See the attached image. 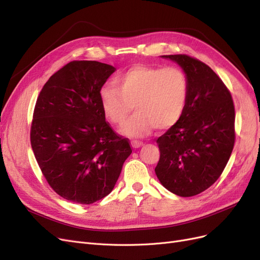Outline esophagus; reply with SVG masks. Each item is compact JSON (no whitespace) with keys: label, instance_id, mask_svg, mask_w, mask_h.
I'll return each instance as SVG.
<instances>
[{"label":"esophagus","instance_id":"34e87169","mask_svg":"<svg viewBox=\"0 0 260 260\" xmlns=\"http://www.w3.org/2000/svg\"><path fill=\"white\" fill-rule=\"evenodd\" d=\"M143 145V142H141V141H138V140H132L131 141V146L133 148H138L140 146Z\"/></svg>","mask_w":260,"mask_h":260}]
</instances>
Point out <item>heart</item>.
<instances>
[{
  "mask_svg": "<svg viewBox=\"0 0 260 260\" xmlns=\"http://www.w3.org/2000/svg\"><path fill=\"white\" fill-rule=\"evenodd\" d=\"M115 85L101 89L100 103L105 117L114 124H122L135 107L136 114L121 129L125 137L143 138L154 128L169 129L184 112L188 82L178 67L137 65L118 77Z\"/></svg>",
  "mask_w": 260,
  "mask_h": 260,
  "instance_id": "obj_1",
  "label": "heart"
}]
</instances>
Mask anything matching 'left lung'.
Listing matches in <instances>:
<instances>
[{"mask_svg": "<svg viewBox=\"0 0 260 260\" xmlns=\"http://www.w3.org/2000/svg\"><path fill=\"white\" fill-rule=\"evenodd\" d=\"M187 77L188 95L180 120L157 139L156 176L182 198L198 195L221 176L235 142V111L230 91L205 62L184 54L162 55Z\"/></svg>", "mask_w": 260, "mask_h": 260, "instance_id": "obj_1", "label": "left lung"}]
</instances>
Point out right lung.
Returning <instances> with one entry per match:
<instances>
[{
	"instance_id": "1",
	"label": "right lung",
	"mask_w": 260,
	"mask_h": 260,
	"mask_svg": "<svg viewBox=\"0 0 260 260\" xmlns=\"http://www.w3.org/2000/svg\"><path fill=\"white\" fill-rule=\"evenodd\" d=\"M115 70L95 60L70 61L38 96L31 147L50 186L67 201L89 205L105 198L132 153L100 103L102 86Z\"/></svg>"
}]
</instances>
